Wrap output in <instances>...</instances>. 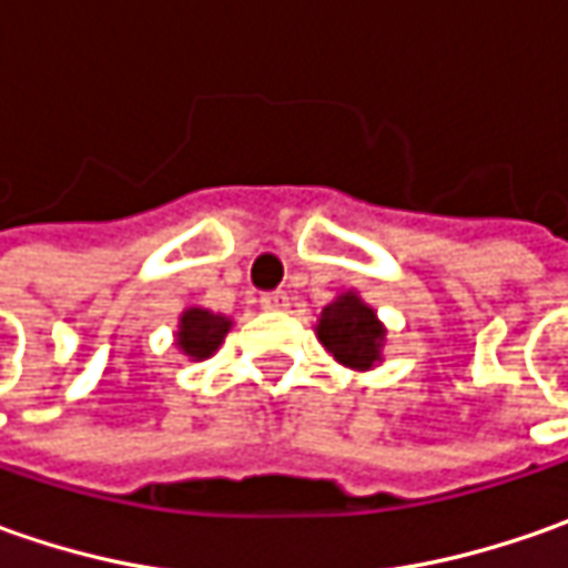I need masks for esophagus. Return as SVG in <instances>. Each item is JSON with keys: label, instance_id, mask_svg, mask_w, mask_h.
I'll return each mask as SVG.
<instances>
[{"label": "esophagus", "instance_id": "esophagus-1", "mask_svg": "<svg viewBox=\"0 0 568 568\" xmlns=\"http://www.w3.org/2000/svg\"><path fill=\"white\" fill-rule=\"evenodd\" d=\"M287 306V294L284 291H274V294L262 296V310H284Z\"/></svg>", "mask_w": 568, "mask_h": 568}]
</instances>
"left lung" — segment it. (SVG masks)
I'll list each match as a JSON object with an SVG mask.
<instances>
[{
	"label": "left lung",
	"mask_w": 568,
	"mask_h": 568,
	"mask_svg": "<svg viewBox=\"0 0 568 568\" xmlns=\"http://www.w3.org/2000/svg\"><path fill=\"white\" fill-rule=\"evenodd\" d=\"M318 344L347 369L369 373L385 357V325L361 291H341L316 318Z\"/></svg>",
	"instance_id": "obj_1"
}]
</instances>
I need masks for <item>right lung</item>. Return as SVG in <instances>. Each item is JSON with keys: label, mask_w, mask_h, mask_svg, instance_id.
I'll return each instance as SVG.
<instances>
[{"label": "right lung", "mask_w": 568, "mask_h": 568, "mask_svg": "<svg viewBox=\"0 0 568 568\" xmlns=\"http://www.w3.org/2000/svg\"><path fill=\"white\" fill-rule=\"evenodd\" d=\"M233 328V318L224 313H211L205 306H186L180 313L173 344L180 347V354L192 363H202L217 354V347L224 344L227 332Z\"/></svg>", "instance_id": "right-lung-1"}]
</instances>
